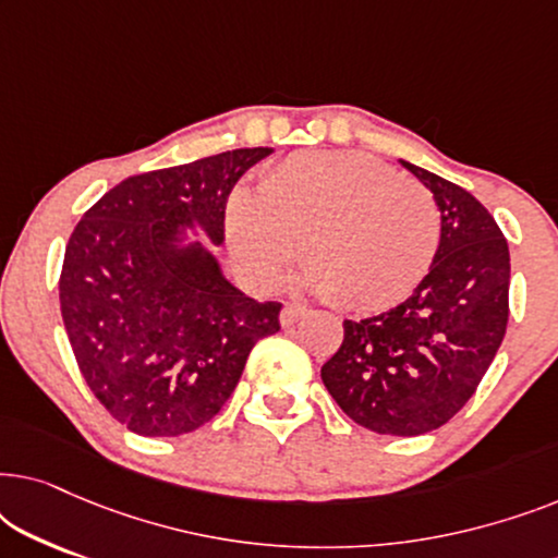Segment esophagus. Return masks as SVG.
Segmentation results:
<instances>
[{"mask_svg":"<svg viewBox=\"0 0 558 558\" xmlns=\"http://www.w3.org/2000/svg\"><path fill=\"white\" fill-rule=\"evenodd\" d=\"M307 315H310V310L302 307V304H284V310H281L279 319H281V325H284V327H292Z\"/></svg>","mask_w":558,"mask_h":558,"instance_id":"obj_1","label":"esophagus"}]
</instances>
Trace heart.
Segmentation results:
<instances>
[{
  "instance_id": "heart-1",
  "label": "heart",
  "mask_w": 558,
  "mask_h": 558,
  "mask_svg": "<svg viewBox=\"0 0 558 558\" xmlns=\"http://www.w3.org/2000/svg\"><path fill=\"white\" fill-rule=\"evenodd\" d=\"M226 223L248 277L269 284L300 243L310 284L350 310H384L414 292L441 235L429 190L357 151L284 159L258 197H231Z\"/></svg>"
}]
</instances>
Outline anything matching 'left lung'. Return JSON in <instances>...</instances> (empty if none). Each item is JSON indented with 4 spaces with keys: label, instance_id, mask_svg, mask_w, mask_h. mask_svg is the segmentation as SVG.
<instances>
[{
    "label": "left lung",
    "instance_id": "obj_1",
    "mask_svg": "<svg viewBox=\"0 0 558 558\" xmlns=\"http://www.w3.org/2000/svg\"><path fill=\"white\" fill-rule=\"evenodd\" d=\"M434 193L441 239L414 294L380 315L345 319L323 384L355 424L418 437L447 424L477 391L508 327V241L483 203L403 162Z\"/></svg>",
    "mask_w": 558,
    "mask_h": 558
}]
</instances>
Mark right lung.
<instances>
[{
	"instance_id": "right-lung-1",
	"label": "right lung",
	"mask_w": 558,
	"mask_h": 558,
	"mask_svg": "<svg viewBox=\"0 0 558 558\" xmlns=\"http://www.w3.org/2000/svg\"><path fill=\"white\" fill-rule=\"evenodd\" d=\"M274 149H233L142 172L83 213L65 246L60 312L75 363L101 407L142 437L201 429L231 399L251 348L279 332V302H256L203 246L223 243L226 203Z\"/></svg>"
}]
</instances>
